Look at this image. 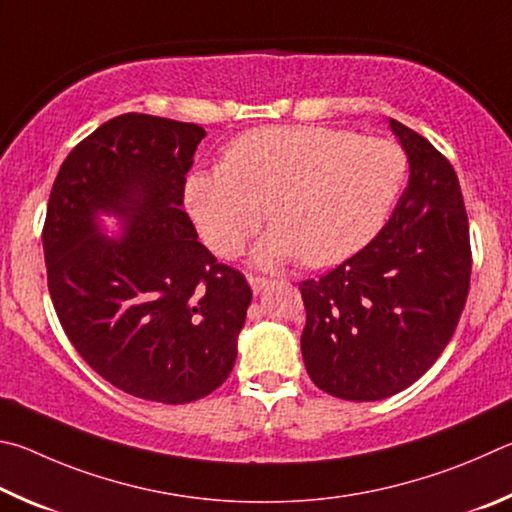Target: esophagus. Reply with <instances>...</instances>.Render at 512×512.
<instances>
[{"label":"esophagus","instance_id":"34e87169","mask_svg":"<svg viewBox=\"0 0 512 512\" xmlns=\"http://www.w3.org/2000/svg\"><path fill=\"white\" fill-rule=\"evenodd\" d=\"M247 281L251 285V290H254L256 294L261 292L267 283H270V279H265V276H256V274H247Z\"/></svg>","mask_w":512,"mask_h":512}]
</instances>
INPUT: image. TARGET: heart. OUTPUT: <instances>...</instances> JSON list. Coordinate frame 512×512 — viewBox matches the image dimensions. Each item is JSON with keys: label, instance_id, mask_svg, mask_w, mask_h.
<instances>
[{"label": "heart", "instance_id": "obj_1", "mask_svg": "<svg viewBox=\"0 0 512 512\" xmlns=\"http://www.w3.org/2000/svg\"><path fill=\"white\" fill-rule=\"evenodd\" d=\"M407 177L396 141L355 137L326 125H270L240 134L220 166L188 175L184 197L204 245L240 254L270 218L254 261L272 267L299 258L335 265L382 229Z\"/></svg>", "mask_w": 512, "mask_h": 512}]
</instances>
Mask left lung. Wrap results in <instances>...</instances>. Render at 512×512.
<instances>
[{"label":"left lung","mask_w":512,"mask_h":512,"mask_svg":"<svg viewBox=\"0 0 512 512\" xmlns=\"http://www.w3.org/2000/svg\"><path fill=\"white\" fill-rule=\"evenodd\" d=\"M409 184L389 222L335 270L299 283L308 375L330 396L371 402L407 389L445 351L470 290V224L443 152L389 119Z\"/></svg>","instance_id":"left-lung-1"}]
</instances>
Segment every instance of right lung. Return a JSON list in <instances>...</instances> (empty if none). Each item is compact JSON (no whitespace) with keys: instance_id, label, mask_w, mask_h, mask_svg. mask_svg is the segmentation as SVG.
<instances>
[{"instance_id":"right-lung-1","label":"right lung","mask_w":512,"mask_h":512,"mask_svg":"<svg viewBox=\"0 0 512 512\" xmlns=\"http://www.w3.org/2000/svg\"><path fill=\"white\" fill-rule=\"evenodd\" d=\"M204 130L114 116L62 161L42 229L47 285L80 357L134 398L184 405L229 378L251 288L197 240L184 204ZM96 212L126 220L114 241Z\"/></svg>"}]
</instances>
